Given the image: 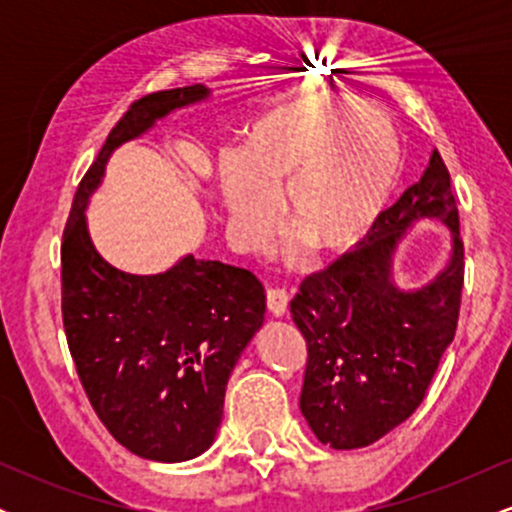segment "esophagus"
<instances>
[{
    "label": "esophagus",
    "mask_w": 512,
    "mask_h": 512,
    "mask_svg": "<svg viewBox=\"0 0 512 512\" xmlns=\"http://www.w3.org/2000/svg\"><path fill=\"white\" fill-rule=\"evenodd\" d=\"M289 308V293L284 289H269L267 291V310L274 317H281Z\"/></svg>",
    "instance_id": "esophagus-1"
}]
</instances>
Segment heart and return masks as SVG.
Returning <instances> with one entry per match:
<instances>
[{"label":"heart","instance_id":"b5f03b06","mask_svg":"<svg viewBox=\"0 0 512 512\" xmlns=\"http://www.w3.org/2000/svg\"><path fill=\"white\" fill-rule=\"evenodd\" d=\"M402 175V149L366 103L303 98L269 110L221 158L228 219L245 248L260 250L279 223L317 257L344 255L373 231Z\"/></svg>","mask_w":512,"mask_h":512}]
</instances>
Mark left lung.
Listing matches in <instances>:
<instances>
[{"label":"left lung","mask_w":512,"mask_h":512,"mask_svg":"<svg viewBox=\"0 0 512 512\" xmlns=\"http://www.w3.org/2000/svg\"><path fill=\"white\" fill-rule=\"evenodd\" d=\"M421 220L449 228L451 257L428 285L402 290L394 255ZM462 281L460 216L433 149L421 180L380 216L361 250L308 276L291 301L308 344L301 414L322 445L366 448L414 414L455 337Z\"/></svg>","instance_id":"1"}]
</instances>
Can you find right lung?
Listing matches in <instances>:
<instances>
[{
	"label": "right lung",
	"mask_w": 512,
	"mask_h": 512,
	"mask_svg": "<svg viewBox=\"0 0 512 512\" xmlns=\"http://www.w3.org/2000/svg\"><path fill=\"white\" fill-rule=\"evenodd\" d=\"M204 84L132 103L76 190L62 236V320L76 373L98 419L129 452L185 462L214 443L231 370L264 322V289L248 269L180 257L161 274L105 262L86 207L122 144L209 98Z\"/></svg>",
	"instance_id": "1"
}]
</instances>
